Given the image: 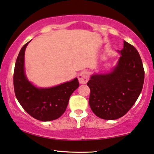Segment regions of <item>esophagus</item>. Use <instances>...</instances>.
Returning a JSON list of instances; mask_svg holds the SVG:
<instances>
[{"mask_svg": "<svg viewBox=\"0 0 154 154\" xmlns=\"http://www.w3.org/2000/svg\"><path fill=\"white\" fill-rule=\"evenodd\" d=\"M78 79H79V83H82V84H84V83H86L88 82L89 79V73L88 71H81L80 73L78 75Z\"/></svg>", "mask_w": 154, "mask_h": 154, "instance_id": "obj_1", "label": "esophagus"}]
</instances>
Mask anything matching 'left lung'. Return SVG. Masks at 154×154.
Returning <instances> with one entry per match:
<instances>
[{"mask_svg":"<svg viewBox=\"0 0 154 154\" xmlns=\"http://www.w3.org/2000/svg\"><path fill=\"white\" fill-rule=\"evenodd\" d=\"M116 66L110 73L94 74L87 83L89 105L98 117L115 120L134 105L144 82V69L138 51L124 41Z\"/></svg>","mask_w":154,"mask_h":154,"instance_id":"1","label":"left lung"}]
</instances>
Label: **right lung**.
<instances>
[{"instance_id":"right-lung-1","label":"right lung","mask_w":154,"mask_h":154,"mask_svg":"<svg viewBox=\"0 0 154 154\" xmlns=\"http://www.w3.org/2000/svg\"><path fill=\"white\" fill-rule=\"evenodd\" d=\"M30 42V41H29ZM26 43L16 59L13 86L16 98L23 109L34 119L50 121L58 119L66 111L70 96L79 86L77 78L51 88H38L28 80L25 73Z\"/></svg>"}]
</instances>
